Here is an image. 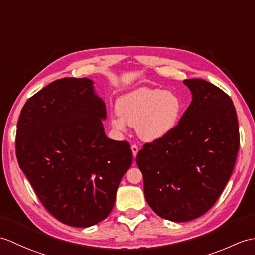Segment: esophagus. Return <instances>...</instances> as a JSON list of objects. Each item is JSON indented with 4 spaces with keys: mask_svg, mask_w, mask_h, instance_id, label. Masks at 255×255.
<instances>
[{
    "mask_svg": "<svg viewBox=\"0 0 255 255\" xmlns=\"http://www.w3.org/2000/svg\"><path fill=\"white\" fill-rule=\"evenodd\" d=\"M131 150H132V155H133V157L137 156L138 152H139V146H138L137 144H132V145H131Z\"/></svg>",
    "mask_w": 255,
    "mask_h": 255,
    "instance_id": "esophagus-1",
    "label": "esophagus"
}]
</instances>
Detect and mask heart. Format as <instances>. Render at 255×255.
<instances>
[{"label": "heart", "mask_w": 255, "mask_h": 255, "mask_svg": "<svg viewBox=\"0 0 255 255\" xmlns=\"http://www.w3.org/2000/svg\"><path fill=\"white\" fill-rule=\"evenodd\" d=\"M182 110V101L176 92L143 87L118 100L116 111L120 117L112 118V125L118 131H125L128 124L135 127L140 139L153 142L173 131Z\"/></svg>", "instance_id": "heart-1"}]
</instances>
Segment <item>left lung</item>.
Instances as JSON below:
<instances>
[{
    "instance_id": "1",
    "label": "left lung",
    "mask_w": 255,
    "mask_h": 255,
    "mask_svg": "<svg viewBox=\"0 0 255 255\" xmlns=\"http://www.w3.org/2000/svg\"><path fill=\"white\" fill-rule=\"evenodd\" d=\"M192 101L166 137L145 143L137 164L144 197L158 216L189 222L220 198L239 151V125L232 99L203 79H186Z\"/></svg>"
}]
</instances>
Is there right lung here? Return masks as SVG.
Here are the masks:
<instances>
[{
	"instance_id": "obj_1",
	"label": "right lung",
	"mask_w": 255,
	"mask_h": 255,
	"mask_svg": "<svg viewBox=\"0 0 255 255\" xmlns=\"http://www.w3.org/2000/svg\"><path fill=\"white\" fill-rule=\"evenodd\" d=\"M88 78H62L23 105L16 156L46 211L73 227H90L113 209L131 166L127 141L105 135V103Z\"/></svg>"
}]
</instances>
